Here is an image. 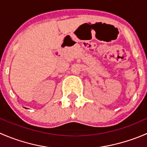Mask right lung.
<instances>
[{"instance_id":"1","label":"right lung","mask_w":147,"mask_h":147,"mask_svg":"<svg viewBox=\"0 0 147 147\" xmlns=\"http://www.w3.org/2000/svg\"><path fill=\"white\" fill-rule=\"evenodd\" d=\"M26 109H27V108H26Z\"/></svg>"}]
</instances>
